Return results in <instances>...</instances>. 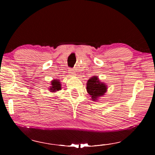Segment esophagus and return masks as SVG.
<instances>
[{"instance_id":"obj_1","label":"esophagus","mask_w":155,"mask_h":155,"mask_svg":"<svg viewBox=\"0 0 155 155\" xmlns=\"http://www.w3.org/2000/svg\"><path fill=\"white\" fill-rule=\"evenodd\" d=\"M70 74H71V75H72V76H74V75H75V72H74V70H70Z\"/></svg>"}]
</instances>
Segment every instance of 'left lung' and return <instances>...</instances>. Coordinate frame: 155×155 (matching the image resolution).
<instances>
[{
    "instance_id": "obj_1",
    "label": "left lung",
    "mask_w": 155,
    "mask_h": 155,
    "mask_svg": "<svg viewBox=\"0 0 155 155\" xmlns=\"http://www.w3.org/2000/svg\"><path fill=\"white\" fill-rule=\"evenodd\" d=\"M87 91L90 94L92 101H98L100 97L104 95L107 91V85L106 83L101 82L98 77L94 76L87 81Z\"/></svg>"
}]
</instances>
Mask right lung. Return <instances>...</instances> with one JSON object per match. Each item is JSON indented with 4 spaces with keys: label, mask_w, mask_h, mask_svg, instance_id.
<instances>
[{
    "label": "right lung",
    "mask_w": 155,
    "mask_h": 155,
    "mask_svg": "<svg viewBox=\"0 0 155 155\" xmlns=\"http://www.w3.org/2000/svg\"><path fill=\"white\" fill-rule=\"evenodd\" d=\"M51 84L49 87V91L51 92H56V91H58L59 90H61V84L60 81L58 79H53L51 81Z\"/></svg>",
    "instance_id": "obj_1"
}]
</instances>
